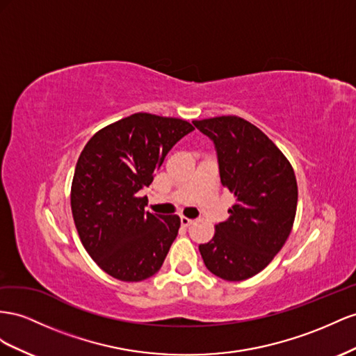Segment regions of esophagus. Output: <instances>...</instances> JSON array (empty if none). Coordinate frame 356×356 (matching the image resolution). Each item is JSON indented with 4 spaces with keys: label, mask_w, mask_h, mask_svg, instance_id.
Wrapping results in <instances>:
<instances>
[{
    "label": "esophagus",
    "mask_w": 356,
    "mask_h": 356,
    "mask_svg": "<svg viewBox=\"0 0 356 356\" xmlns=\"http://www.w3.org/2000/svg\"><path fill=\"white\" fill-rule=\"evenodd\" d=\"M179 220H181V226H184V227H187V226H190L191 223H193V220H190V218H187L184 216H181Z\"/></svg>",
    "instance_id": "34e87169"
}]
</instances>
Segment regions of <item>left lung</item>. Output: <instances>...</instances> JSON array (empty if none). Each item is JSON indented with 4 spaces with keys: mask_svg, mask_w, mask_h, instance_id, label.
<instances>
[{
    "mask_svg": "<svg viewBox=\"0 0 356 356\" xmlns=\"http://www.w3.org/2000/svg\"><path fill=\"white\" fill-rule=\"evenodd\" d=\"M216 143L220 179L235 197L229 218L199 245L214 275L241 282L280 252L296 214L298 186L291 161L254 124L236 115L193 121Z\"/></svg>",
    "mask_w": 356,
    "mask_h": 356,
    "instance_id": "obj_1",
    "label": "left lung"
}]
</instances>
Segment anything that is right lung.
Instances as JSON below:
<instances>
[{
	"label": "right lung",
	"instance_id": "obj_1",
	"mask_svg": "<svg viewBox=\"0 0 356 356\" xmlns=\"http://www.w3.org/2000/svg\"><path fill=\"white\" fill-rule=\"evenodd\" d=\"M195 127L186 120L133 113L99 130L76 163L70 205L81 243L102 270L142 282L165 262L178 216L145 213L148 187L169 149Z\"/></svg>",
	"mask_w": 356,
	"mask_h": 356
}]
</instances>
